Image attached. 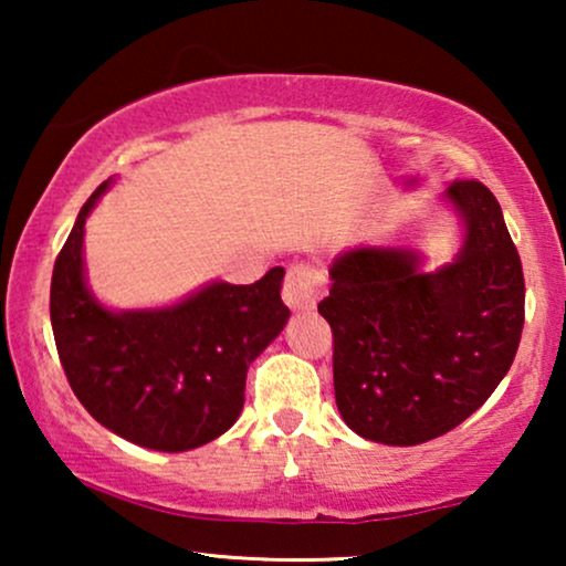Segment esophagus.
Masks as SVG:
<instances>
[{
  "mask_svg": "<svg viewBox=\"0 0 566 566\" xmlns=\"http://www.w3.org/2000/svg\"><path fill=\"white\" fill-rule=\"evenodd\" d=\"M324 285H327V277H324L322 270L306 265V262H296L285 273L283 301L293 312H312L324 293Z\"/></svg>",
  "mask_w": 566,
  "mask_h": 566,
  "instance_id": "1",
  "label": "esophagus"
}]
</instances>
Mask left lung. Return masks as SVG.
Wrapping results in <instances>:
<instances>
[{"label":"left lung","mask_w":566,"mask_h":566,"mask_svg":"<svg viewBox=\"0 0 566 566\" xmlns=\"http://www.w3.org/2000/svg\"><path fill=\"white\" fill-rule=\"evenodd\" d=\"M446 196L467 223L451 265L420 273L415 252L363 247L329 268L319 314L335 337L337 409L376 443L446 436L490 399L521 345L523 265L497 198L479 180Z\"/></svg>","instance_id":"obj_1"}]
</instances>
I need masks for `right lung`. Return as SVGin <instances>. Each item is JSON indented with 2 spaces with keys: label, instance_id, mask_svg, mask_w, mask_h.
<instances>
[{
  "label": "right lung",
  "instance_id": "right-lung-1",
  "mask_svg": "<svg viewBox=\"0 0 566 566\" xmlns=\"http://www.w3.org/2000/svg\"><path fill=\"white\" fill-rule=\"evenodd\" d=\"M92 192L51 277V327L69 386L99 424L130 443L180 453L211 443L244 407L247 368L289 322L283 268L250 285L213 283L159 312H107L82 270Z\"/></svg>",
  "mask_w": 566,
  "mask_h": 566
}]
</instances>
